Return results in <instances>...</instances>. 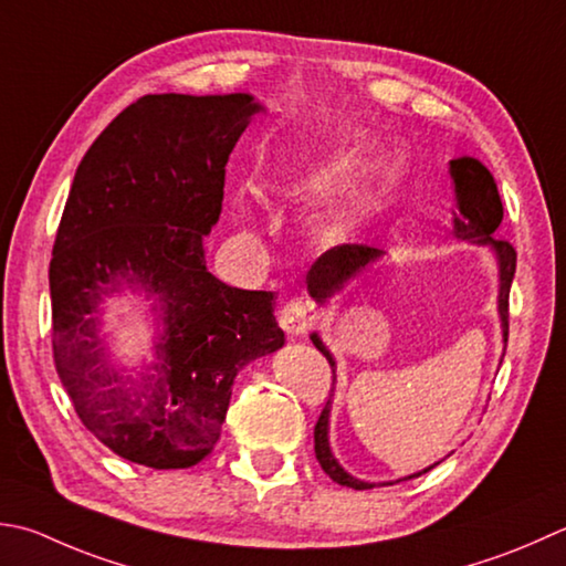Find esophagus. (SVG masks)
Instances as JSON below:
<instances>
[{"label": "esophagus", "instance_id": "obj_1", "mask_svg": "<svg viewBox=\"0 0 566 566\" xmlns=\"http://www.w3.org/2000/svg\"><path fill=\"white\" fill-rule=\"evenodd\" d=\"M276 321H280L286 336H302L308 328L312 316H308L306 302H302V298H290V302H284L280 306V312H276Z\"/></svg>", "mask_w": 566, "mask_h": 566}]
</instances>
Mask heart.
<instances>
[{
    "mask_svg": "<svg viewBox=\"0 0 566 566\" xmlns=\"http://www.w3.org/2000/svg\"><path fill=\"white\" fill-rule=\"evenodd\" d=\"M363 151H368V147H340L338 151L328 154L324 161H316L312 169H308V174L304 176V184L306 186H324L326 181L336 179L340 171H346L348 166H353V161H358L363 157ZM350 216H353V210H346V208L331 210L324 226L334 232V235H338V232L348 228Z\"/></svg>",
    "mask_w": 566,
    "mask_h": 566,
    "instance_id": "obj_1",
    "label": "heart"
}]
</instances>
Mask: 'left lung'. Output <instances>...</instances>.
Wrapping results in <instances>:
<instances>
[{
    "instance_id": "left-lung-1",
    "label": "left lung",
    "mask_w": 566,
    "mask_h": 566,
    "mask_svg": "<svg viewBox=\"0 0 566 566\" xmlns=\"http://www.w3.org/2000/svg\"><path fill=\"white\" fill-rule=\"evenodd\" d=\"M449 176H451V188H453V210H451L453 235H457L459 240L471 242V245L491 248L493 258H495V264H497V316H501L503 343H507V296H511L517 254H515L511 242L493 238V232L497 230V226H501V220H503V203H501V196H497L495 179H493V174L473 157L451 159ZM380 258H382V250L365 248V245H340V248L324 252L306 274L308 296H312L318 306H326L331 296L343 292V286H346L350 280H356V276L365 268H368V264L378 262ZM312 340H314V346L326 356L331 370H334V382H336V358L331 356V350L326 348V343L321 340L318 334H312ZM328 424H331V397L314 427V451H316L321 469L328 473V479H334L340 485H348V489H356V491L373 489L375 483L356 479V475H350L336 461L334 451H331V441H328ZM437 463H431V467L417 471L412 475H405V479H397V483L417 479V475H422V473L434 469ZM380 485H392V481H385Z\"/></svg>"
}]
</instances>
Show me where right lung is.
<instances>
[{
    "label": "right lung",
    "instance_id": "add662e5",
    "mask_svg": "<svg viewBox=\"0 0 566 566\" xmlns=\"http://www.w3.org/2000/svg\"><path fill=\"white\" fill-rule=\"evenodd\" d=\"M262 105L248 93L144 95L77 166L49 270L53 360L81 422L117 457L188 469L213 451L235 375L284 346L272 292L228 286L203 238L223 208L226 164ZM153 302L155 360L112 363L104 298Z\"/></svg>",
    "mask_w": 566,
    "mask_h": 566
}]
</instances>
